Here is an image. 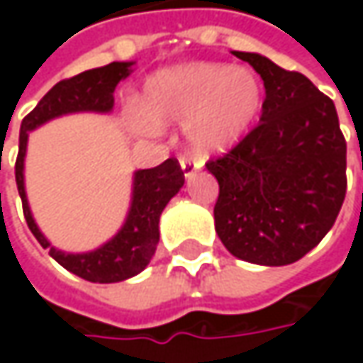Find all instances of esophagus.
<instances>
[{
  "label": "esophagus",
  "mask_w": 363,
  "mask_h": 363,
  "mask_svg": "<svg viewBox=\"0 0 363 363\" xmlns=\"http://www.w3.org/2000/svg\"><path fill=\"white\" fill-rule=\"evenodd\" d=\"M179 165H182V172H184V177H191V175L196 174L200 167H202V163H198V161L189 160V157H182L179 160Z\"/></svg>",
  "instance_id": "obj_1"
}]
</instances>
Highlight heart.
Listing matches in <instances>:
<instances>
[{"instance_id":"1","label":"heart","mask_w":363,"mask_h":363,"mask_svg":"<svg viewBox=\"0 0 363 363\" xmlns=\"http://www.w3.org/2000/svg\"><path fill=\"white\" fill-rule=\"evenodd\" d=\"M264 103L260 78L248 68L191 62L147 78L141 106L125 111L127 127L155 135L160 125L186 123V139L198 153L224 151L255 125Z\"/></svg>"}]
</instances>
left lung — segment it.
<instances>
[{
	"mask_svg": "<svg viewBox=\"0 0 363 363\" xmlns=\"http://www.w3.org/2000/svg\"><path fill=\"white\" fill-rule=\"evenodd\" d=\"M257 70L267 99L260 125L206 163L220 186L216 232L240 260L283 267L331 230L345 198V139L333 101L301 72L255 52H232Z\"/></svg>",
	"mask_w": 363,
	"mask_h": 363,
	"instance_id": "1",
	"label": "left lung"
}]
</instances>
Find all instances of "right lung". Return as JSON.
I'll list each match as a JSON object with an SVG mask.
<instances>
[{
	"mask_svg": "<svg viewBox=\"0 0 363 363\" xmlns=\"http://www.w3.org/2000/svg\"><path fill=\"white\" fill-rule=\"evenodd\" d=\"M135 62H111L101 68L80 72L54 84L35 108L21 121L20 151L16 160V182L23 216L35 240L50 250V257L66 271L91 283H119L145 269L160 242V216L167 202L184 186V172L177 160L163 161L157 167L133 174L131 206L121 230L103 246L89 252H64L48 242L35 224L23 184V161L30 131L44 123L70 113H111L115 105L113 92L123 78L131 74Z\"/></svg>",
	"mask_w": 363,
	"mask_h": 363,
	"instance_id": "1",
	"label": "right lung"
}]
</instances>
